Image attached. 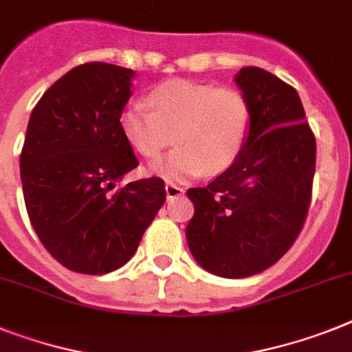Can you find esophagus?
<instances>
[{
    "label": "esophagus",
    "mask_w": 352,
    "mask_h": 352,
    "mask_svg": "<svg viewBox=\"0 0 352 352\" xmlns=\"http://www.w3.org/2000/svg\"><path fill=\"white\" fill-rule=\"evenodd\" d=\"M164 188H166L168 200L177 199V197H181V195H184V188L173 184V182H166V186H164Z\"/></svg>",
    "instance_id": "obj_1"
}]
</instances>
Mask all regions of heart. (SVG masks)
Returning <instances> with one entry per match:
<instances>
[{"label": "heart", "instance_id": "1", "mask_svg": "<svg viewBox=\"0 0 352 352\" xmlns=\"http://www.w3.org/2000/svg\"><path fill=\"white\" fill-rule=\"evenodd\" d=\"M146 102L126 103L120 129L146 159L157 157L175 138L179 146L152 164L153 173L170 182L227 170L249 140L252 109L236 87L168 80L155 85Z\"/></svg>", "mask_w": 352, "mask_h": 352}]
</instances>
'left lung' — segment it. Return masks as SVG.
I'll return each mask as SVG.
<instances>
[{
	"label": "left lung",
	"mask_w": 352,
	"mask_h": 352,
	"mask_svg": "<svg viewBox=\"0 0 352 352\" xmlns=\"http://www.w3.org/2000/svg\"><path fill=\"white\" fill-rule=\"evenodd\" d=\"M252 125L240 157L204 188H190L186 240L200 267L238 279L290 250L311 204L317 143L299 94L261 67H241Z\"/></svg>",
	"instance_id": "obj_1"
}]
</instances>
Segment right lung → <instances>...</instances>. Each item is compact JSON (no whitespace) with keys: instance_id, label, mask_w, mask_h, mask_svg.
I'll return each instance as SVG.
<instances>
[{"instance_id":"right-lung-1","label":"right lung","mask_w":352,"mask_h":352,"mask_svg":"<svg viewBox=\"0 0 352 352\" xmlns=\"http://www.w3.org/2000/svg\"><path fill=\"white\" fill-rule=\"evenodd\" d=\"M134 71L85 62L60 76L32 111L21 184L34 231L60 265L100 276L123 267L166 200L148 177L114 190L140 162L120 129Z\"/></svg>"}]
</instances>
